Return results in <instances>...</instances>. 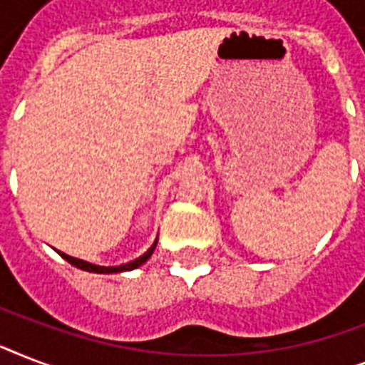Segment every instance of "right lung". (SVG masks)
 Masks as SVG:
<instances>
[{
  "label": "right lung",
  "mask_w": 365,
  "mask_h": 365,
  "mask_svg": "<svg viewBox=\"0 0 365 365\" xmlns=\"http://www.w3.org/2000/svg\"><path fill=\"white\" fill-rule=\"evenodd\" d=\"M157 240H159V237L155 239V242L151 244V248L145 252V254H142L140 257H136L134 261H128V263H123V265H117V267H100V265H94V263H88V261H83V259H77V257H71V255L64 254V252H58L62 257H64L68 263H71L73 267H77V269H81V271H88V272H98V274H111V272H125V271H132V269H138L140 265H143L145 261L151 257V254H153L155 246H157Z\"/></svg>",
  "instance_id": "add662e5"
}]
</instances>
